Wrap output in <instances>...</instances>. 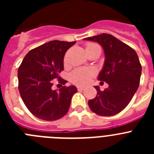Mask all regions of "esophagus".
<instances>
[{"mask_svg":"<svg viewBox=\"0 0 154 154\" xmlns=\"http://www.w3.org/2000/svg\"><path fill=\"white\" fill-rule=\"evenodd\" d=\"M77 89H78V90H84V89H85V87L78 86L77 87Z\"/></svg>","mask_w":154,"mask_h":154,"instance_id":"esophagus-1","label":"esophagus"}]
</instances>
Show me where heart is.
Wrapping results in <instances>:
<instances>
[{
  "label": "heart",
  "instance_id": "heart-1",
  "mask_svg": "<svg viewBox=\"0 0 154 154\" xmlns=\"http://www.w3.org/2000/svg\"><path fill=\"white\" fill-rule=\"evenodd\" d=\"M94 45H97L93 44V43H89L86 45V48ZM67 61V56H65L64 62H65V63H66ZM94 74H95V72L92 69H77L71 73L70 79L71 81L73 83L76 84V85H85L89 83L92 77L94 75Z\"/></svg>",
  "mask_w": 154,
  "mask_h": 154
}]
</instances>
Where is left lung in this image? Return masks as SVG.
Wrapping results in <instances>:
<instances>
[{
  "instance_id": "8db88e82",
  "label": "left lung",
  "mask_w": 154,
  "mask_h": 154,
  "mask_svg": "<svg viewBox=\"0 0 154 154\" xmlns=\"http://www.w3.org/2000/svg\"><path fill=\"white\" fill-rule=\"evenodd\" d=\"M103 47L105 62L98 79L109 85L104 91L95 86L97 95L88 102L92 112L110 116L120 112L131 101L140 85L142 66L135 50L109 34L84 38Z\"/></svg>"
}]
</instances>
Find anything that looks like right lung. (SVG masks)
<instances>
[{
  "mask_svg": "<svg viewBox=\"0 0 154 154\" xmlns=\"http://www.w3.org/2000/svg\"><path fill=\"white\" fill-rule=\"evenodd\" d=\"M75 42L51 41L31 50L24 56L17 71L18 89L28 109L35 116L46 121L63 117L69 111L71 100L77 92L74 85L53 90V79H61L64 69V56Z\"/></svg>",
  "mask_w": 154,
  "mask_h": 154,
  "instance_id": "right-lung-1",
  "label": "right lung"
}]
</instances>
